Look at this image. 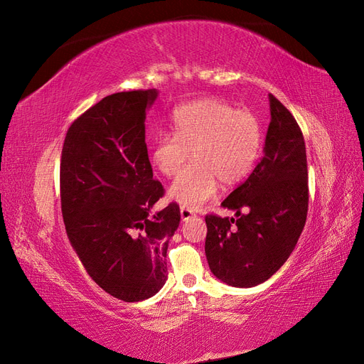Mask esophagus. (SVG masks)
<instances>
[{
    "mask_svg": "<svg viewBox=\"0 0 364 364\" xmlns=\"http://www.w3.org/2000/svg\"><path fill=\"white\" fill-rule=\"evenodd\" d=\"M196 214L191 211L190 208H181V217H182V220L183 222H186V220H190V218H193Z\"/></svg>",
    "mask_w": 364,
    "mask_h": 364,
    "instance_id": "obj_1",
    "label": "esophagus"
}]
</instances>
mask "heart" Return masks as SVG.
I'll list each match as a JSON object with an SVG mask.
<instances>
[{
	"label": "heart",
	"instance_id": "b5f03b06",
	"mask_svg": "<svg viewBox=\"0 0 364 364\" xmlns=\"http://www.w3.org/2000/svg\"><path fill=\"white\" fill-rule=\"evenodd\" d=\"M173 134H161L150 159L165 178H174L193 156L168 191L183 208L199 209L215 197L218 185L240 183L247 178L261 150V126L249 111L217 98H202L176 109Z\"/></svg>",
	"mask_w": 364,
	"mask_h": 364
}]
</instances>
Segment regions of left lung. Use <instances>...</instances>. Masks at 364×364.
Here are the masks:
<instances>
[{"label": "left lung", "instance_id": "1", "mask_svg": "<svg viewBox=\"0 0 364 364\" xmlns=\"http://www.w3.org/2000/svg\"><path fill=\"white\" fill-rule=\"evenodd\" d=\"M269 102L264 155L222 203L237 218L205 217L209 269L220 281L240 289L255 287L281 269L297 245L308 211L304 135L277 97L269 94Z\"/></svg>", "mask_w": 364, "mask_h": 364}]
</instances>
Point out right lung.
Instances as JSON below:
<instances>
[{
    "label": "right lung",
    "instance_id": "obj_1",
    "mask_svg": "<svg viewBox=\"0 0 364 364\" xmlns=\"http://www.w3.org/2000/svg\"><path fill=\"white\" fill-rule=\"evenodd\" d=\"M156 90L117 92L70 126L60 161V202L70 243L98 287L124 302L155 296L167 281L178 203L151 215L164 196L146 144Z\"/></svg>",
    "mask_w": 364,
    "mask_h": 364
}]
</instances>
